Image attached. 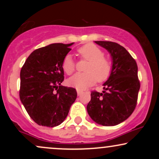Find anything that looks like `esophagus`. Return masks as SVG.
Here are the masks:
<instances>
[{
  "label": "esophagus",
  "instance_id": "esophagus-1",
  "mask_svg": "<svg viewBox=\"0 0 159 159\" xmlns=\"http://www.w3.org/2000/svg\"><path fill=\"white\" fill-rule=\"evenodd\" d=\"M77 93H78V96H81V95L83 93V92L80 90H77Z\"/></svg>",
  "mask_w": 159,
  "mask_h": 159
}]
</instances>
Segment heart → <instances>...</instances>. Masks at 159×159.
<instances>
[{
  "label": "heart",
  "mask_w": 159,
  "mask_h": 159,
  "mask_svg": "<svg viewBox=\"0 0 159 159\" xmlns=\"http://www.w3.org/2000/svg\"><path fill=\"white\" fill-rule=\"evenodd\" d=\"M82 57L89 61L86 66V72H79L69 79V84L82 90L90 87L98 81L102 82L109 78L112 71V63L107 58L104 57V52L93 43H88L78 49ZM62 68L67 75L74 72L75 65L71 54H66L62 63Z\"/></svg>",
  "instance_id": "b5f03b06"
}]
</instances>
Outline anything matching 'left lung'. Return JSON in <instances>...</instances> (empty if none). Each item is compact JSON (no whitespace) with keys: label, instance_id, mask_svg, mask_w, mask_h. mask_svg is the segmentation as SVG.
<instances>
[{"label":"left lung","instance_id":"obj_1","mask_svg":"<svg viewBox=\"0 0 159 159\" xmlns=\"http://www.w3.org/2000/svg\"><path fill=\"white\" fill-rule=\"evenodd\" d=\"M111 54L112 71L102 93H91L87 111L91 119L104 126L123 123L135 108L140 82L138 66L124 47L109 41H95Z\"/></svg>","mask_w":159,"mask_h":159}]
</instances>
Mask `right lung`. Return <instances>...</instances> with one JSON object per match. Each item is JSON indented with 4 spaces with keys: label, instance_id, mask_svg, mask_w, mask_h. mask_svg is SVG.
Instances as JSON below:
<instances>
[{
    "label": "right lung",
    "instance_id": "obj_1",
    "mask_svg": "<svg viewBox=\"0 0 159 159\" xmlns=\"http://www.w3.org/2000/svg\"><path fill=\"white\" fill-rule=\"evenodd\" d=\"M73 44L54 43L36 49L21 69L20 99L38 125H59L77 98L75 89L61 85L64 79L62 63Z\"/></svg>",
    "mask_w": 159,
    "mask_h": 159
}]
</instances>
